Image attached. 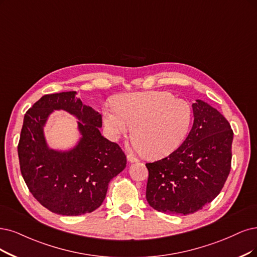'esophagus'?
Instances as JSON below:
<instances>
[{
    "mask_svg": "<svg viewBox=\"0 0 257 257\" xmlns=\"http://www.w3.org/2000/svg\"><path fill=\"white\" fill-rule=\"evenodd\" d=\"M127 159H128V161L129 162H139V159L138 158H136L135 156H132V155H130V154H128V156H127Z\"/></svg>",
    "mask_w": 257,
    "mask_h": 257,
    "instance_id": "1",
    "label": "esophagus"
}]
</instances>
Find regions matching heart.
<instances>
[{
    "mask_svg": "<svg viewBox=\"0 0 257 257\" xmlns=\"http://www.w3.org/2000/svg\"><path fill=\"white\" fill-rule=\"evenodd\" d=\"M115 108L103 109V121L114 139L127 136L140 154L151 160L164 158L181 145L192 121L188 102L168 92H140L119 95Z\"/></svg>",
    "mask_w": 257,
    "mask_h": 257,
    "instance_id": "obj_1",
    "label": "heart"
}]
</instances>
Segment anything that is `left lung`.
Segmentation results:
<instances>
[{
	"mask_svg": "<svg viewBox=\"0 0 257 257\" xmlns=\"http://www.w3.org/2000/svg\"><path fill=\"white\" fill-rule=\"evenodd\" d=\"M194 123L185 141L168 157L147 163L146 199L155 210L193 214L212 202L230 174L233 130L210 104L193 103Z\"/></svg>",
	"mask_w": 257,
	"mask_h": 257,
	"instance_id": "left-lung-1",
	"label": "left lung"
}]
</instances>
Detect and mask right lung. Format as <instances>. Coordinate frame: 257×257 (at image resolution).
<instances>
[{
  "instance_id": "1",
  "label": "right lung",
  "mask_w": 257,
  "mask_h": 257,
  "mask_svg": "<svg viewBox=\"0 0 257 257\" xmlns=\"http://www.w3.org/2000/svg\"><path fill=\"white\" fill-rule=\"evenodd\" d=\"M76 92L47 94L27 110L18 144V156L24 181L36 200L53 213L78 216L101 205L108 185L126 167L120 146L99 132L101 115L84 106ZM62 108L83 122V138L68 153L47 147L43 126L53 109Z\"/></svg>"
}]
</instances>
